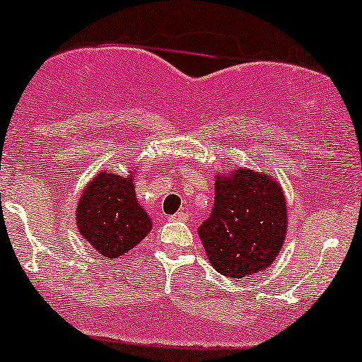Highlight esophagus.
<instances>
[{"label":"esophagus","instance_id":"34e87169","mask_svg":"<svg viewBox=\"0 0 362 362\" xmlns=\"http://www.w3.org/2000/svg\"><path fill=\"white\" fill-rule=\"evenodd\" d=\"M188 217H189V214L186 212V210H181V212H177V214H174L173 217H170V221H188Z\"/></svg>","mask_w":362,"mask_h":362}]
</instances>
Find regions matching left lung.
I'll return each instance as SVG.
<instances>
[{
	"mask_svg": "<svg viewBox=\"0 0 362 362\" xmlns=\"http://www.w3.org/2000/svg\"><path fill=\"white\" fill-rule=\"evenodd\" d=\"M287 202L280 182L265 173L238 168L215 173V202L198 227L209 262L226 277L265 270L287 235Z\"/></svg>",
	"mask_w": 362,
	"mask_h": 362,
	"instance_id": "8db88e82",
	"label": "left lung"
}]
</instances>
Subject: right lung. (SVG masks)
I'll use <instances>...</instances> for the list:
<instances>
[{"label":"right lung","instance_id":"add662e5","mask_svg":"<svg viewBox=\"0 0 362 362\" xmlns=\"http://www.w3.org/2000/svg\"><path fill=\"white\" fill-rule=\"evenodd\" d=\"M136 170L138 164L128 169V176L99 170L76 203L78 233L105 258L123 257L152 229V218L135 193Z\"/></svg>","mask_w":362,"mask_h":362}]
</instances>
